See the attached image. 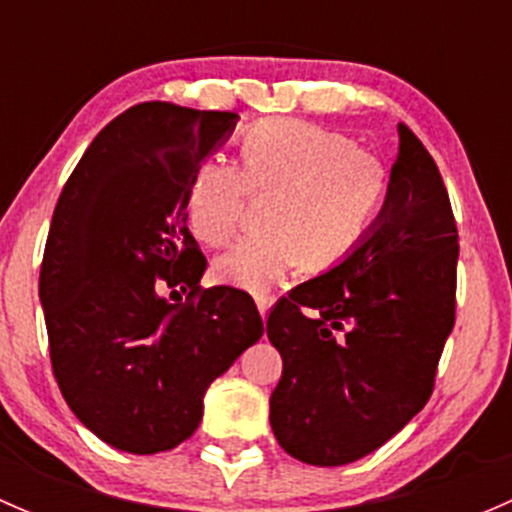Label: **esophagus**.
Listing matches in <instances>:
<instances>
[{"label":"esophagus","mask_w":512,"mask_h":512,"mask_svg":"<svg viewBox=\"0 0 512 512\" xmlns=\"http://www.w3.org/2000/svg\"><path fill=\"white\" fill-rule=\"evenodd\" d=\"M270 304H272L270 297H257V309H260L262 319H265L267 312H270Z\"/></svg>","instance_id":"1"}]
</instances>
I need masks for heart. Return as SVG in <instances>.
Returning <instances> with one entry per match:
<instances>
[{
	"mask_svg": "<svg viewBox=\"0 0 512 512\" xmlns=\"http://www.w3.org/2000/svg\"><path fill=\"white\" fill-rule=\"evenodd\" d=\"M242 168L205 158L185 193L190 232L210 247L235 235L247 203L267 198L265 235L245 237L215 260L223 285L267 292L302 262L329 270L347 260L379 215L386 168L347 136L297 118H265L242 133Z\"/></svg>",
	"mask_w": 512,
	"mask_h": 512,
	"instance_id": "heart-1",
	"label": "heart"
}]
</instances>
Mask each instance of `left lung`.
<instances>
[{
    "label": "left lung",
    "instance_id": "obj_1",
    "mask_svg": "<svg viewBox=\"0 0 512 512\" xmlns=\"http://www.w3.org/2000/svg\"><path fill=\"white\" fill-rule=\"evenodd\" d=\"M456 265V218L436 160L399 123L389 193L369 235L267 319L285 361L270 423L289 456L344 466L426 406L456 324Z\"/></svg>",
    "mask_w": 512,
    "mask_h": 512
}]
</instances>
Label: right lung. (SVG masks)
Segmentation results:
<instances>
[{"instance_id": "add662e5", "label": "right lung", "mask_w": 512, "mask_h": 512, "mask_svg": "<svg viewBox=\"0 0 512 512\" xmlns=\"http://www.w3.org/2000/svg\"><path fill=\"white\" fill-rule=\"evenodd\" d=\"M235 118L138 103L98 133L54 208L39 272L51 369L76 418L118 451L193 436L208 386L265 334L250 294L200 287L208 260L185 225L193 170ZM175 286L185 303L159 297Z\"/></svg>"}]
</instances>
